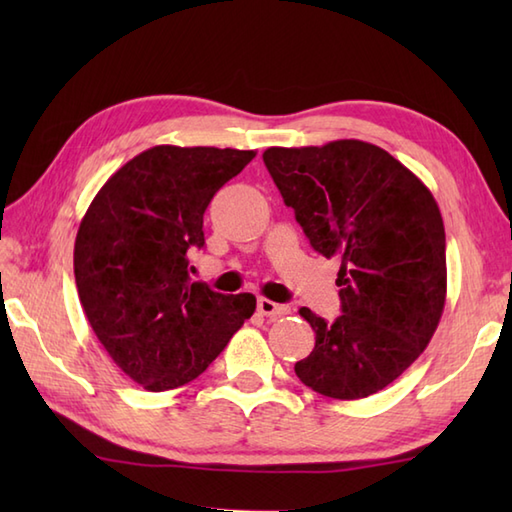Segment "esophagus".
<instances>
[{"label":"esophagus","instance_id":"34e87169","mask_svg":"<svg viewBox=\"0 0 512 512\" xmlns=\"http://www.w3.org/2000/svg\"><path fill=\"white\" fill-rule=\"evenodd\" d=\"M257 310L262 312L264 317H273V319L284 317V314H290V306H286V303H275V301L264 299V297L257 301Z\"/></svg>","mask_w":512,"mask_h":512}]
</instances>
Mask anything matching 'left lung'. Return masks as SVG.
Masks as SVG:
<instances>
[{
  "label": "left lung",
  "instance_id": "obj_1",
  "mask_svg": "<svg viewBox=\"0 0 512 512\" xmlns=\"http://www.w3.org/2000/svg\"><path fill=\"white\" fill-rule=\"evenodd\" d=\"M264 165L310 246L339 259L341 317L299 314L314 350L295 365L321 396L358 400L405 372L429 345L447 299V239L431 191L363 140L270 147Z\"/></svg>",
  "mask_w": 512,
  "mask_h": 512
}]
</instances>
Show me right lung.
<instances>
[{
	"label": "right lung",
	"mask_w": 512,
	"mask_h": 512,
	"mask_svg": "<svg viewBox=\"0 0 512 512\" xmlns=\"http://www.w3.org/2000/svg\"><path fill=\"white\" fill-rule=\"evenodd\" d=\"M255 151L158 145L96 193L74 242L85 317L123 372L147 391L191 383L253 317L250 292L222 295L189 279L204 211Z\"/></svg>",
	"instance_id": "add662e5"
}]
</instances>
